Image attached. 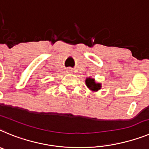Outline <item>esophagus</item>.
<instances>
[{
  "instance_id": "esophagus-1",
  "label": "esophagus",
  "mask_w": 149,
  "mask_h": 149,
  "mask_svg": "<svg viewBox=\"0 0 149 149\" xmlns=\"http://www.w3.org/2000/svg\"><path fill=\"white\" fill-rule=\"evenodd\" d=\"M67 73H73V70L71 69V68H68V69L67 70Z\"/></svg>"
}]
</instances>
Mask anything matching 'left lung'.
Listing matches in <instances>:
<instances>
[{"label":"left lung","instance_id":"8db88e82","mask_svg":"<svg viewBox=\"0 0 149 149\" xmlns=\"http://www.w3.org/2000/svg\"><path fill=\"white\" fill-rule=\"evenodd\" d=\"M85 85L88 88L89 90H91L93 92L98 91L101 89L102 87L101 83L95 82V79L94 78H91V77L86 78V79H85Z\"/></svg>","mask_w":149,"mask_h":149}]
</instances>
